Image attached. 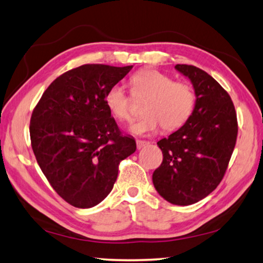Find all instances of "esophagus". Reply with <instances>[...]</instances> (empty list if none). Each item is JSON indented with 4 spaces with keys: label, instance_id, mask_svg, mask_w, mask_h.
I'll use <instances>...</instances> for the list:
<instances>
[{
    "label": "esophagus",
    "instance_id": "obj_1",
    "mask_svg": "<svg viewBox=\"0 0 263 263\" xmlns=\"http://www.w3.org/2000/svg\"><path fill=\"white\" fill-rule=\"evenodd\" d=\"M149 144V141H146V140H137V148L138 149H141L142 147H145V146H147Z\"/></svg>",
    "mask_w": 263,
    "mask_h": 263
}]
</instances>
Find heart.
<instances>
[{
	"mask_svg": "<svg viewBox=\"0 0 263 263\" xmlns=\"http://www.w3.org/2000/svg\"><path fill=\"white\" fill-rule=\"evenodd\" d=\"M131 83L133 96L147 99L142 106L144 116L130 126L133 135H149L160 126L164 132L175 131L193 116L197 96L191 84L175 82L169 75L157 69L139 70L132 77ZM104 104L119 122L131 121V99L121 84L108 89Z\"/></svg>",
	"mask_w": 263,
	"mask_h": 263,
	"instance_id": "1",
	"label": "heart"
}]
</instances>
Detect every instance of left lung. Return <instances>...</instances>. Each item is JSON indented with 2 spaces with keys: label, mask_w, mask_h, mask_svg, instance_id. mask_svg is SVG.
Wrapping results in <instances>:
<instances>
[{
  "label": "left lung",
  "mask_w": 263,
  "mask_h": 263,
  "mask_svg": "<svg viewBox=\"0 0 263 263\" xmlns=\"http://www.w3.org/2000/svg\"><path fill=\"white\" fill-rule=\"evenodd\" d=\"M175 69L190 80L197 102L189 121L158 141L163 160L152 180L167 202L190 205L211 194L224 177L238 123L230 95L211 75L190 65Z\"/></svg>",
  "instance_id": "obj_1"
}]
</instances>
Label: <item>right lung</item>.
Returning a JSON list of instances; mask_svg holds the SVG:
<instances>
[{"label": "right lung", "mask_w": 263, "mask_h": 263, "mask_svg": "<svg viewBox=\"0 0 263 263\" xmlns=\"http://www.w3.org/2000/svg\"><path fill=\"white\" fill-rule=\"evenodd\" d=\"M133 66L83 65L44 91L30 121L33 153L57 194L80 209L97 205L112 190L118 164L136 152L104 104L110 87Z\"/></svg>", "instance_id": "right-lung-1"}]
</instances>
